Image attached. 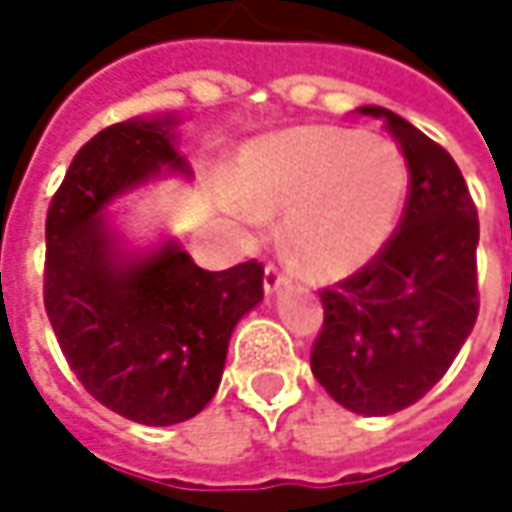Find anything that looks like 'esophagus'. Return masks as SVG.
Segmentation results:
<instances>
[{
    "instance_id": "obj_1",
    "label": "esophagus",
    "mask_w": 512,
    "mask_h": 512,
    "mask_svg": "<svg viewBox=\"0 0 512 512\" xmlns=\"http://www.w3.org/2000/svg\"><path fill=\"white\" fill-rule=\"evenodd\" d=\"M262 286H265V294H277L280 288L286 286V274H283L277 265H268V268H265V280H262Z\"/></svg>"
}]
</instances>
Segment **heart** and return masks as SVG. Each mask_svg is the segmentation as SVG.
Here are the masks:
<instances>
[{"mask_svg":"<svg viewBox=\"0 0 512 512\" xmlns=\"http://www.w3.org/2000/svg\"><path fill=\"white\" fill-rule=\"evenodd\" d=\"M407 191V156L392 138L300 126L241 153L226 206L247 224L286 215L291 259L318 280H339L389 244Z\"/></svg>","mask_w":512,"mask_h":512,"instance_id":"1","label":"heart"}]
</instances>
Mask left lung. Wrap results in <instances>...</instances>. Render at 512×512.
<instances>
[{
  "label": "left lung",
  "instance_id": "1",
  "mask_svg": "<svg viewBox=\"0 0 512 512\" xmlns=\"http://www.w3.org/2000/svg\"><path fill=\"white\" fill-rule=\"evenodd\" d=\"M410 167V194L389 244L353 277L321 291L324 327L312 374L359 416H392L424 398L478 321V209L436 141L380 105Z\"/></svg>",
  "mask_w": 512,
  "mask_h": 512
}]
</instances>
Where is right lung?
Wrapping results in <instances>:
<instances>
[{"instance_id": "1", "label": "right lung", "mask_w": 512, "mask_h": 512, "mask_svg": "<svg viewBox=\"0 0 512 512\" xmlns=\"http://www.w3.org/2000/svg\"><path fill=\"white\" fill-rule=\"evenodd\" d=\"M176 117L114 123L70 164L46 212L43 306L79 383L117 416L167 427L218 392L235 324L262 300L256 259L203 271L170 238L132 253L105 206L161 173H191Z\"/></svg>"}]
</instances>
